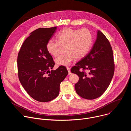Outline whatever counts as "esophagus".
I'll return each mask as SVG.
<instances>
[{
	"label": "esophagus",
	"mask_w": 131,
	"mask_h": 131,
	"mask_svg": "<svg viewBox=\"0 0 131 131\" xmlns=\"http://www.w3.org/2000/svg\"><path fill=\"white\" fill-rule=\"evenodd\" d=\"M67 69L68 71V74H71V72H70V68L69 67H67Z\"/></svg>",
	"instance_id": "obj_1"
}]
</instances>
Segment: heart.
Wrapping results in <instances>:
<instances>
[{
  "label": "heart",
  "mask_w": 131,
  "mask_h": 131,
  "mask_svg": "<svg viewBox=\"0 0 131 131\" xmlns=\"http://www.w3.org/2000/svg\"><path fill=\"white\" fill-rule=\"evenodd\" d=\"M57 41L49 40L46 49L51 55H58L59 46H63L64 53L55 59L58 66H67L74 59H80L90 51L93 41L91 32L86 28L73 29L66 27L56 36Z\"/></svg>",
  "instance_id": "b5f03b06"
}]
</instances>
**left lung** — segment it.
<instances>
[{"label":"left lung","instance_id":"8db88e82","mask_svg":"<svg viewBox=\"0 0 131 131\" xmlns=\"http://www.w3.org/2000/svg\"><path fill=\"white\" fill-rule=\"evenodd\" d=\"M115 71L110 43L100 30L90 52L71 69L79 77L74 85L77 94L87 100L101 96L109 85Z\"/></svg>","mask_w":131,"mask_h":131}]
</instances>
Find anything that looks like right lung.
<instances>
[{
	"label": "right lung",
	"mask_w": 131,
	"mask_h": 131,
	"mask_svg": "<svg viewBox=\"0 0 131 131\" xmlns=\"http://www.w3.org/2000/svg\"><path fill=\"white\" fill-rule=\"evenodd\" d=\"M57 29V27L40 28L31 32L17 56L18 79L28 94L40 102L51 101L59 95L60 84L68 74L64 66L50 70L55 63L46 43Z\"/></svg>",
	"instance_id": "add662e5"
}]
</instances>
